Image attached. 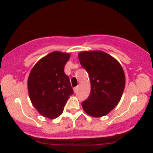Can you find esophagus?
Here are the masks:
<instances>
[{
  "instance_id": "esophagus-1",
  "label": "esophagus",
  "mask_w": 153,
  "mask_h": 153,
  "mask_svg": "<svg viewBox=\"0 0 153 153\" xmlns=\"http://www.w3.org/2000/svg\"><path fill=\"white\" fill-rule=\"evenodd\" d=\"M73 90H74V92H77V91H78V86H75V87L73 88Z\"/></svg>"
}]
</instances>
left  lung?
Wrapping results in <instances>:
<instances>
[{
    "mask_svg": "<svg viewBox=\"0 0 153 153\" xmlns=\"http://www.w3.org/2000/svg\"><path fill=\"white\" fill-rule=\"evenodd\" d=\"M81 66L89 76V97L82 103L86 114L99 118L107 115L121 100L125 87V75L121 64L103 51L78 53Z\"/></svg>",
    "mask_w": 153,
    "mask_h": 153,
    "instance_id": "obj_1",
    "label": "left lung"
}]
</instances>
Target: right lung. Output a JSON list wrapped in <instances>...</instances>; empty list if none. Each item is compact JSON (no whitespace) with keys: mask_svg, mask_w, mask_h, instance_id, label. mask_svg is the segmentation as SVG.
Instances as JSON below:
<instances>
[{"mask_svg":"<svg viewBox=\"0 0 153 153\" xmlns=\"http://www.w3.org/2000/svg\"><path fill=\"white\" fill-rule=\"evenodd\" d=\"M70 58L67 52L54 51L35 64L28 78L29 96L42 116L55 119L62 114L68 98L73 94L64 67Z\"/></svg>","mask_w":153,"mask_h":153,"instance_id":"obj_1","label":"right lung"}]
</instances>
